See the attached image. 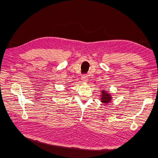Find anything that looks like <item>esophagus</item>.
<instances>
[{
  "label": "esophagus",
  "instance_id": "obj_1",
  "mask_svg": "<svg viewBox=\"0 0 158 158\" xmlns=\"http://www.w3.org/2000/svg\"><path fill=\"white\" fill-rule=\"evenodd\" d=\"M82 82H87V81L88 80V76H83L82 77Z\"/></svg>",
  "mask_w": 158,
  "mask_h": 158
}]
</instances>
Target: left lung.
<instances>
[{
	"instance_id": "8db88e82",
	"label": "left lung",
	"mask_w": 158,
	"mask_h": 158,
	"mask_svg": "<svg viewBox=\"0 0 158 158\" xmlns=\"http://www.w3.org/2000/svg\"><path fill=\"white\" fill-rule=\"evenodd\" d=\"M113 100V95L109 92V90L103 89L100 94V102L103 105H107L111 103Z\"/></svg>"
}]
</instances>
